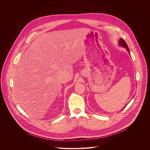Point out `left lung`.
<instances>
[{
  "instance_id": "8db88e82",
  "label": "left lung",
  "mask_w": 150,
  "mask_h": 150,
  "mask_svg": "<svg viewBox=\"0 0 150 150\" xmlns=\"http://www.w3.org/2000/svg\"><path fill=\"white\" fill-rule=\"evenodd\" d=\"M119 44H120V45H121V46H122V47L126 48L127 50V51H128L129 54H130V51H129V50L128 46L127 44L125 42L124 40H123V39H120V41H119Z\"/></svg>"
}]
</instances>
